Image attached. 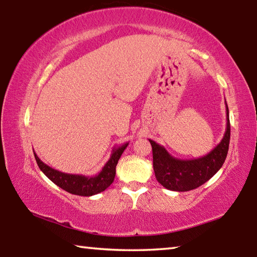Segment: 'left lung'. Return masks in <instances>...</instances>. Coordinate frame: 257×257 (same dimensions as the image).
<instances>
[{
    "label": "left lung",
    "mask_w": 257,
    "mask_h": 257,
    "mask_svg": "<svg viewBox=\"0 0 257 257\" xmlns=\"http://www.w3.org/2000/svg\"><path fill=\"white\" fill-rule=\"evenodd\" d=\"M227 108V128L224 136L210 153L194 160L173 158L163 146L150 139L153 151V168L156 180L167 189L188 191L205 184L222 167L227 158L230 142L229 108Z\"/></svg>",
    "instance_id": "left-lung-1"
}]
</instances>
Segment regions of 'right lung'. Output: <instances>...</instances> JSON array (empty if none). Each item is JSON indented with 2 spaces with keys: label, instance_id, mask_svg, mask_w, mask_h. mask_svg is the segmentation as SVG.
Listing matches in <instances>:
<instances>
[{
  "label": "right lung",
  "instance_id": "add662e5",
  "mask_svg": "<svg viewBox=\"0 0 257 257\" xmlns=\"http://www.w3.org/2000/svg\"><path fill=\"white\" fill-rule=\"evenodd\" d=\"M129 143H125L122 146L113 149L110 160L104 165L101 172L96 176L86 177L82 175H70V173H64L55 170V169L49 167V165L42 162L36 153L34 152L35 159L42 172L53 181L60 188L68 191L73 195H79V196H93L98 193L105 190L110 186L115 177V167L118 164L120 156L122 155L123 151L127 149Z\"/></svg>",
  "mask_w": 257,
  "mask_h": 257
}]
</instances>
